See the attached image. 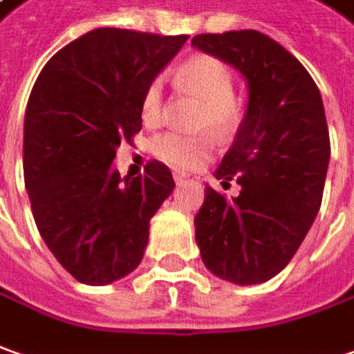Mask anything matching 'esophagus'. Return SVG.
<instances>
[{
  "mask_svg": "<svg viewBox=\"0 0 354 354\" xmlns=\"http://www.w3.org/2000/svg\"><path fill=\"white\" fill-rule=\"evenodd\" d=\"M187 176H189V174L184 172V170H174V180H176L178 184H180V182H184Z\"/></svg>",
  "mask_w": 354,
  "mask_h": 354,
  "instance_id": "obj_1",
  "label": "esophagus"
}]
</instances>
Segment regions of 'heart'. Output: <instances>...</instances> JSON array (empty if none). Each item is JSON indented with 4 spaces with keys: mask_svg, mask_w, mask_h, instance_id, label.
<instances>
[{
    "mask_svg": "<svg viewBox=\"0 0 354 354\" xmlns=\"http://www.w3.org/2000/svg\"><path fill=\"white\" fill-rule=\"evenodd\" d=\"M176 81L189 93L201 98L197 110V127H211L218 133L234 131L244 116V100L232 91L234 79L230 67L215 56L197 54L187 57L176 71ZM165 110V79L155 77L145 88L141 102V118L147 126H157ZM217 139L211 131L186 133L162 131L153 137L151 151L160 160L178 168L203 165L215 151Z\"/></svg>",
    "mask_w": 354,
    "mask_h": 354,
    "instance_id": "heart-1",
    "label": "heart"
}]
</instances>
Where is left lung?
<instances>
[{
  "mask_svg": "<svg viewBox=\"0 0 354 354\" xmlns=\"http://www.w3.org/2000/svg\"><path fill=\"white\" fill-rule=\"evenodd\" d=\"M192 46L236 67L248 83L246 116L215 170L240 196L205 186L196 240L205 268L236 285L275 277L297 254L322 205L329 131L306 67L258 30L197 35Z\"/></svg>",
  "mask_w": 354,
  "mask_h": 354,
  "instance_id": "obj_1",
  "label": "left lung"
}]
</instances>
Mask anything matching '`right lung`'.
I'll return each mask as SVG.
<instances>
[{
	"instance_id": "1",
	"label": "right lung",
	"mask_w": 354,
	"mask_h": 354,
	"mask_svg": "<svg viewBox=\"0 0 354 354\" xmlns=\"http://www.w3.org/2000/svg\"><path fill=\"white\" fill-rule=\"evenodd\" d=\"M187 40L127 28H95L50 57L28 98L25 187L40 236L79 283L100 287L143 259L151 217L174 180L149 160L122 178L116 147L141 131L147 85Z\"/></svg>"
}]
</instances>
